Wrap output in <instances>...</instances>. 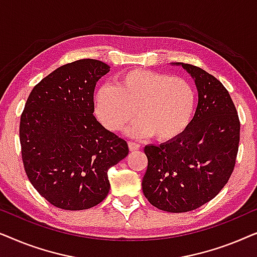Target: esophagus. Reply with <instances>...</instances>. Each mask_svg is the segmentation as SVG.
I'll list each match as a JSON object with an SVG mask.
<instances>
[{
    "instance_id": "34e87169",
    "label": "esophagus",
    "mask_w": 257,
    "mask_h": 257,
    "mask_svg": "<svg viewBox=\"0 0 257 257\" xmlns=\"http://www.w3.org/2000/svg\"><path fill=\"white\" fill-rule=\"evenodd\" d=\"M128 147L131 151H137L140 149V144L136 143V142H128Z\"/></svg>"
}]
</instances>
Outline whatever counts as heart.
<instances>
[{"mask_svg":"<svg viewBox=\"0 0 257 257\" xmlns=\"http://www.w3.org/2000/svg\"><path fill=\"white\" fill-rule=\"evenodd\" d=\"M93 101L98 119L110 131H120L138 115L130 128L132 136L154 135L166 142L188 127L196 91L184 77L136 69L119 76L115 85L100 86Z\"/></svg>","mask_w":257,"mask_h":257,"instance_id":"1","label":"heart"}]
</instances>
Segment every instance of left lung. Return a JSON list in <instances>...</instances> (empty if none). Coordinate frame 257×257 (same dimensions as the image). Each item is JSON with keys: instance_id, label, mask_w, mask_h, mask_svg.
I'll use <instances>...</instances> for the list:
<instances>
[{"instance_id": "1", "label": "left lung", "mask_w": 257, "mask_h": 257, "mask_svg": "<svg viewBox=\"0 0 257 257\" xmlns=\"http://www.w3.org/2000/svg\"><path fill=\"white\" fill-rule=\"evenodd\" d=\"M181 66L199 92L194 118L177 138L144 150V195L171 213L191 212L219 194L233 173L240 143V119L226 87L201 68Z\"/></svg>"}]
</instances>
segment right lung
Returning <instances> with one entry per match:
<instances>
[{
    "label": "right lung",
    "instance_id": "1",
    "mask_svg": "<svg viewBox=\"0 0 257 257\" xmlns=\"http://www.w3.org/2000/svg\"><path fill=\"white\" fill-rule=\"evenodd\" d=\"M110 66L79 59L56 69L31 91L21 115L26 174L57 208L89 209L110 191L107 171L128 154L127 143L93 115V92Z\"/></svg>",
    "mask_w": 257,
    "mask_h": 257
}]
</instances>
